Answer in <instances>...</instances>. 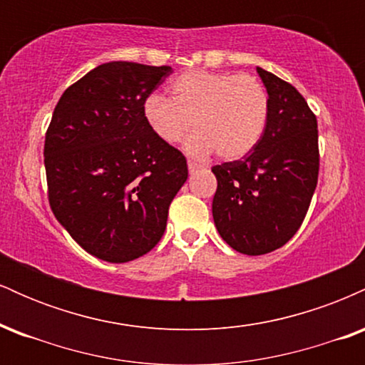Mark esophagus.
Returning <instances> with one entry per match:
<instances>
[{"label":"esophagus","mask_w":365,"mask_h":365,"mask_svg":"<svg viewBox=\"0 0 365 365\" xmlns=\"http://www.w3.org/2000/svg\"><path fill=\"white\" fill-rule=\"evenodd\" d=\"M200 170H204V166L197 165L195 161H188V171H190V173H195V171H200Z\"/></svg>","instance_id":"obj_1"}]
</instances>
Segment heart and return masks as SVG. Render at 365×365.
Returning <instances> with one entry per match:
<instances>
[{"mask_svg": "<svg viewBox=\"0 0 365 365\" xmlns=\"http://www.w3.org/2000/svg\"><path fill=\"white\" fill-rule=\"evenodd\" d=\"M142 116L165 144H177L194 127L185 150L206 158L215 150L223 161L247 156L269 120V94L249 73L188 70L170 83V99L149 94Z\"/></svg>", "mask_w": 365, "mask_h": 365, "instance_id": "1", "label": "heart"}]
</instances>
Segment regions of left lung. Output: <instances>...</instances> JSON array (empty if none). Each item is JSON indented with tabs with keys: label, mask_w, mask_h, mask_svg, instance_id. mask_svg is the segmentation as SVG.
<instances>
[{
	"label": "left lung",
	"mask_w": 365,
	"mask_h": 365,
	"mask_svg": "<svg viewBox=\"0 0 365 365\" xmlns=\"http://www.w3.org/2000/svg\"><path fill=\"white\" fill-rule=\"evenodd\" d=\"M269 94L262 139L242 161L212 168L217 188L212 217L232 249L273 252L302 225L319 175L317 120L292 83L257 66Z\"/></svg>",
	"instance_id": "obj_1"
}]
</instances>
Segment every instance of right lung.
I'll return each mask as SVG.
<instances>
[{"label": "right lung", "instance_id": "1", "mask_svg": "<svg viewBox=\"0 0 365 365\" xmlns=\"http://www.w3.org/2000/svg\"><path fill=\"white\" fill-rule=\"evenodd\" d=\"M171 66L110 61L63 92L44 140L53 215L86 252L128 262L154 249L187 159L150 132L142 103Z\"/></svg>", "mask_w": 365, "mask_h": 365}]
</instances>
